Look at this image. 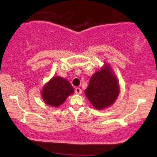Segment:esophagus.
Segmentation results:
<instances>
[{
    "mask_svg": "<svg viewBox=\"0 0 157 157\" xmlns=\"http://www.w3.org/2000/svg\"><path fill=\"white\" fill-rule=\"evenodd\" d=\"M75 92H76V94H81L82 91H81V88L76 87V89H75Z\"/></svg>",
    "mask_w": 157,
    "mask_h": 157,
    "instance_id": "obj_1",
    "label": "esophagus"
}]
</instances>
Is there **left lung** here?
<instances>
[{"label":"left lung","instance_id":"left-lung-1","mask_svg":"<svg viewBox=\"0 0 157 157\" xmlns=\"http://www.w3.org/2000/svg\"><path fill=\"white\" fill-rule=\"evenodd\" d=\"M119 94L117 79L108 65L91 77L85 90L86 96L97 110L113 104Z\"/></svg>","mask_w":157,"mask_h":157}]
</instances>
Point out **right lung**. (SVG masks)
Segmentation results:
<instances>
[{
    "label": "right lung",
    "instance_id": "add662e5",
    "mask_svg": "<svg viewBox=\"0 0 157 157\" xmlns=\"http://www.w3.org/2000/svg\"><path fill=\"white\" fill-rule=\"evenodd\" d=\"M74 93V88L65 78L53 77L47 83L42 91V97L49 106L57 107L65 101L68 96Z\"/></svg>",
    "mask_w": 157,
    "mask_h": 157
}]
</instances>
